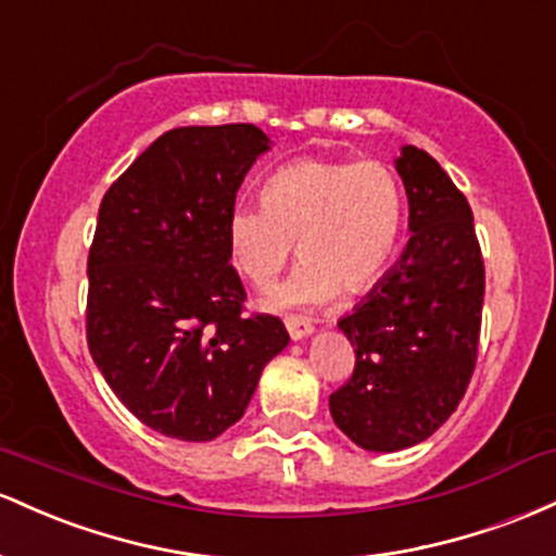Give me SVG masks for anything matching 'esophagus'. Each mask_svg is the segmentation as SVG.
Here are the masks:
<instances>
[{
  "label": "esophagus",
  "instance_id": "1",
  "mask_svg": "<svg viewBox=\"0 0 556 556\" xmlns=\"http://www.w3.org/2000/svg\"><path fill=\"white\" fill-rule=\"evenodd\" d=\"M286 330H289V336L294 341H302V339H307V336L315 333L312 323L302 320V317H286Z\"/></svg>",
  "mask_w": 556,
  "mask_h": 556
}]
</instances>
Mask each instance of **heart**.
<instances>
[{
    "instance_id": "heart-1",
    "label": "heart",
    "mask_w": 556,
    "mask_h": 556,
    "mask_svg": "<svg viewBox=\"0 0 556 556\" xmlns=\"http://www.w3.org/2000/svg\"><path fill=\"white\" fill-rule=\"evenodd\" d=\"M404 223L402 184L378 160H296L262 186V207L228 215V249L241 276L267 286L296 252L302 262L262 299L267 309L317 307L383 276Z\"/></svg>"
}]
</instances>
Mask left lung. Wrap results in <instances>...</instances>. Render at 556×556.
Segmentation results:
<instances>
[{
    "mask_svg": "<svg viewBox=\"0 0 556 556\" xmlns=\"http://www.w3.org/2000/svg\"><path fill=\"white\" fill-rule=\"evenodd\" d=\"M409 202V241L372 291L339 320L354 372L330 415L359 448L399 452L433 435L476 370L485 273L472 210L417 147L394 160Z\"/></svg>",
    "mask_w": 556,
    "mask_h": 556,
    "instance_id": "left-lung-1",
    "label": "left lung"
}]
</instances>
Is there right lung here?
<instances>
[{
    "label": "right lung",
    "instance_id": "1",
    "mask_svg": "<svg viewBox=\"0 0 556 556\" xmlns=\"http://www.w3.org/2000/svg\"><path fill=\"white\" fill-rule=\"evenodd\" d=\"M265 152L270 139L249 123L173 128L99 207L89 352L128 413L170 439L212 441L239 422L289 344L278 317H241L226 233L236 191Z\"/></svg>",
    "mask_w": 556,
    "mask_h": 556
}]
</instances>
